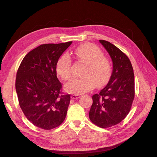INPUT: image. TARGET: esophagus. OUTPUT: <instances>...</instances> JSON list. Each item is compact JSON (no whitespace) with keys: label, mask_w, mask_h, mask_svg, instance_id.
Returning a JSON list of instances; mask_svg holds the SVG:
<instances>
[{"label":"esophagus","mask_w":157,"mask_h":157,"mask_svg":"<svg viewBox=\"0 0 157 157\" xmlns=\"http://www.w3.org/2000/svg\"><path fill=\"white\" fill-rule=\"evenodd\" d=\"M80 97V96H79V95H78V94H73V95H72V96H71V99H78Z\"/></svg>","instance_id":"esophagus-1"}]
</instances>
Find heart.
I'll list each match as a JSON object with an SVG mask.
<instances>
[{"label":"heart","mask_w":157,"mask_h":157,"mask_svg":"<svg viewBox=\"0 0 157 157\" xmlns=\"http://www.w3.org/2000/svg\"><path fill=\"white\" fill-rule=\"evenodd\" d=\"M73 54L79 61L86 63L82 75L83 77L73 78L65 85L67 92L80 94L105 84L111 74V66L103 52L94 44L86 43L80 45ZM71 59L67 54L59 57L56 63V71L63 80L71 77Z\"/></svg>","instance_id":"obj_1"}]
</instances>
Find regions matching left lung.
<instances>
[{"mask_svg":"<svg viewBox=\"0 0 157 157\" xmlns=\"http://www.w3.org/2000/svg\"><path fill=\"white\" fill-rule=\"evenodd\" d=\"M113 62L109 82L98 94L92 96L89 118L100 128L115 126L124 120L130 112L134 99V74L127 56L117 46L99 40Z\"/></svg>","mask_w":157,"mask_h":157,"instance_id":"8db88e82","label":"left lung"}]
</instances>
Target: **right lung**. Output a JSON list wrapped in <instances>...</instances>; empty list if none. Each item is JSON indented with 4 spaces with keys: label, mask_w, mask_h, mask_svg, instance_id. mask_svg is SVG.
<instances>
[{
    "label": "right lung",
    "mask_w": 157,
    "mask_h": 157,
    "mask_svg": "<svg viewBox=\"0 0 157 157\" xmlns=\"http://www.w3.org/2000/svg\"><path fill=\"white\" fill-rule=\"evenodd\" d=\"M72 44H44L29 52L18 68L16 90L19 104L32 124L44 130L59 126L67 115L69 94L61 92L56 63Z\"/></svg>",
    "instance_id": "add662e5"
}]
</instances>
